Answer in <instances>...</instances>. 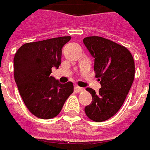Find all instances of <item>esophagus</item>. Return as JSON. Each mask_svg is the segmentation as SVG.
Listing matches in <instances>:
<instances>
[{"label": "esophagus", "instance_id": "1", "mask_svg": "<svg viewBox=\"0 0 150 150\" xmlns=\"http://www.w3.org/2000/svg\"><path fill=\"white\" fill-rule=\"evenodd\" d=\"M85 89L83 88H81V87H79V86H77L76 87V91L77 92H83Z\"/></svg>", "mask_w": 150, "mask_h": 150}]
</instances>
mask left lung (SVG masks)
<instances>
[{
    "label": "left lung",
    "mask_w": 150,
    "mask_h": 150,
    "mask_svg": "<svg viewBox=\"0 0 150 150\" xmlns=\"http://www.w3.org/2000/svg\"><path fill=\"white\" fill-rule=\"evenodd\" d=\"M83 44L94 58L95 77L101 84L98 93L86 88L93 100L84 111L90 120L100 122L116 115L123 105L134 80V61L126 47L107 39L89 36Z\"/></svg>",
    "instance_id": "1"
}]
</instances>
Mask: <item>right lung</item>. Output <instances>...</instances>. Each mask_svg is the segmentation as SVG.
<instances>
[{"mask_svg": "<svg viewBox=\"0 0 150 150\" xmlns=\"http://www.w3.org/2000/svg\"><path fill=\"white\" fill-rule=\"evenodd\" d=\"M70 36L26 43L13 59L14 79L28 110L40 119L56 117L73 92V83H60L50 76L61 65L62 49Z\"/></svg>", "mask_w": 150, "mask_h": 150, "instance_id": "add662e5", "label": "right lung"}]
</instances>
